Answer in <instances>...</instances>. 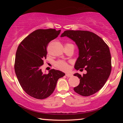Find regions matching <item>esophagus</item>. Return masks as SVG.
Wrapping results in <instances>:
<instances>
[{
  "instance_id": "obj_1",
  "label": "esophagus",
  "mask_w": 123,
  "mask_h": 123,
  "mask_svg": "<svg viewBox=\"0 0 123 123\" xmlns=\"http://www.w3.org/2000/svg\"><path fill=\"white\" fill-rule=\"evenodd\" d=\"M66 76H67V77H72V74H70V73H66Z\"/></svg>"
}]
</instances>
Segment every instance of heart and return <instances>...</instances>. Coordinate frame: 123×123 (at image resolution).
<instances>
[{"label": "heart", "mask_w": 123, "mask_h": 123, "mask_svg": "<svg viewBox=\"0 0 123 123\" xmlns=\"http://www.w3.org/2000/svg\"><path fill=\"white\" fill-rule=\"evenodd\" d=\"M55 64L57 68L62 70H67L68 69V67H69L67 63H66V62L63 61H61V60L56 62Z\"/></svg>", "instance_id": "heart-1"}]
</instances>
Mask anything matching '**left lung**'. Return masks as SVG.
Returning a JSON list of instances; mask_svg holds the SVG:
<instances>
[{
  "mask_svg": "<svg viewBox=\"0 0 123 123\" xmlns=\"http://www.w3.org/2000/svg\"><path fill=\"white\" fill-rule=\"evenodd\" d=\"M67 36L75 42L79 57L74 68L87 71L83 75L75 73L80 84L74 88L76 93L87 97L99 91L105 84L111 72V57L109 48L103 39L94 33L84 30H66L61 37Z\"/></svg>",
  "mask_w": 123,
  "mask_h": 123,
  "instance_id": "8db88e82",
  "label": "left lung"
}]
</instances>
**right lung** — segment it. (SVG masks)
Returning <instances> with one entry per match:
<instances>
[{
  "mask_svg": "<svg viewBox=\"0 0 123 123\" xmlns=\"http://www.w3.org/2000/svg\"><path fill=\"white\" fill-rule=\"evenodd\" d=\"M61 30L38 29L29 35L18 46L16 54L14 70L20 86L31 97L43 99L49 97L57 80L65 74L51 69L44 74L41 67L46 59L47 47L59 36Z\"/></svg>",
  "mask_w": 123,
  "mask_h": 123,
  "instance_id": "right-lung-1",
  "label": "right lung"
}]
</instances>
